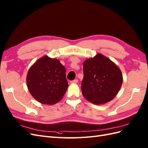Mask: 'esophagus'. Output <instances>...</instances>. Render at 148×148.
<instances>
[{
	"instance_id": "esophagus-1",
	"label": "esophagus",
	"mask_w": 148,
	"mask_h": 148,
	"mask_svg": "<svg viewBox=\"0 0 148 148\" xmlns=\"http://www.w3.org/2000/svg\"><path fill=\"white\" fill-rule=\"evenodd\" d=\"M77 82H78L77 79H74V80H73V81H71V83H72V84H76Z\"/></svg>"
}]
</instances>
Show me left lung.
<instances>
[{
	"label": "left lung",
	"mask_w": 148,
	"mask_h": 148,
	"mask_svg": "<svg viewBox=\"0 0 148 148\" xmlns=\"http://www.w3.org/2000/svg\"><path fill=\"white\" fill-rule=\"evenodd\" d=\"M81 89L84 97L96 105L112 100L123 82L121 72L108 58L97 54L83 64Z\"/></svg>",
	"instance_id": "1"
}]
</instances>
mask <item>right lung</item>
I'll return each instance as SVG.
<instances>
[{
	"instance_id": "1",
	"label": "right lung",
	"mask_w": 148,
	"mask_h": 148,
	"mask_svg": "<svg viewBox=\"0 0 148 148\" xmlns=\"http://www.w3.org/2000/svg\"><path fill=\"white\" fill-rule=\"evenodd\" d=\"M27 83L32 95L43 104L59 102L68 87L66 68L56 59L47 56L38 60L28 72Z\"/></svg>"
}]
</instances>
